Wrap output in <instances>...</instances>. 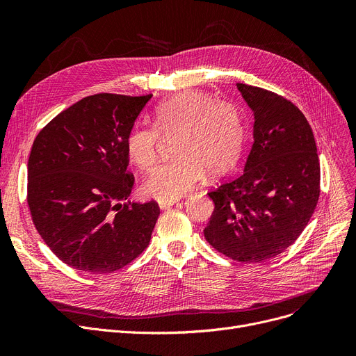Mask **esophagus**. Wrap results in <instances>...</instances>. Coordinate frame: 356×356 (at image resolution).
I'll return each mask as SVG.
<instances>
[{
	"instance_id": "34e87169",
	"label": "esophagus",
	"mask_w": 356,
	"mask_h": 356,
	"mask_svg": "<svg viewBox=\"0 0 356 356\" xmlns=\"http://www.w3.org/2000/svg\"><path fill=\"white\" fill-rule=\"evenodd\" d=\"M175 203H177V200H160L159 207H160V209H167V208L173 207Z\"/></svg>"
}]
</instances>
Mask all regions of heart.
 <instances>
[{
    "instance_id": "b5f03b06",
    "label": "heart",
    "mask_w": 356,
    "mask_h": 356,
    "mask_svg": "<svg viewBox=\"0 0 356 356\" xmlns=\"http://www.w3.org/2000/svg\"><path fill=\"white\" fill-rule=\"evenodd\" d=\"M153 127H134L125 152L140 170L156 161L159 136H175V159L157 165L143 183V193L159 200H176L203 179L227 175L238 161L244 143L239 108L202 90H184L163 101L153 112Z\"/></svg>"
}]
</instances>
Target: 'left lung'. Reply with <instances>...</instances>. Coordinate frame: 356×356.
Segmentation results:
<instances>
[{
	"instance_id": "obj_1",
	"label": "left lung",
	"mask_w": 356,
	"mask_h": 356,
	"mask_svg": "<svg viewBox=\"0 0 356 356\" xmlns=\"http://www.w3.org/2000/svg\"><path fill=\"white\" fill-rule=\"evenodd\" d=\"M254 112V143L244 172L208 193L215 209L203 234L241 263L287 250L310 220L321 193V164L303 112L263 88L236 83Z\"/></svg>"
}]
</instances>
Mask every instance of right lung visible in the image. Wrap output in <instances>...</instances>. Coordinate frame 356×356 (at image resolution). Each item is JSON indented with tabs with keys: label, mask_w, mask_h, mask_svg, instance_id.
Listing matches in <instances>:
<instances>
[{
	"label": "right lung",
	"mask_w": 356,
	"mask_h": 356,
	"mask_svg": "<svg viewBox=\"0 0 356 356\" xmlns=\"http://www.w3.org/2000/svg\"><path fill=\"white\" fill-rule=\"evenodd\" d=\"M153 95L97 93L56 115L35 137L27 202L47 247L72 268L117 271L152 239L157 202L128 200L125 138Z\"/></svg>",
	"instance_id": "1"
}]
</instances>
